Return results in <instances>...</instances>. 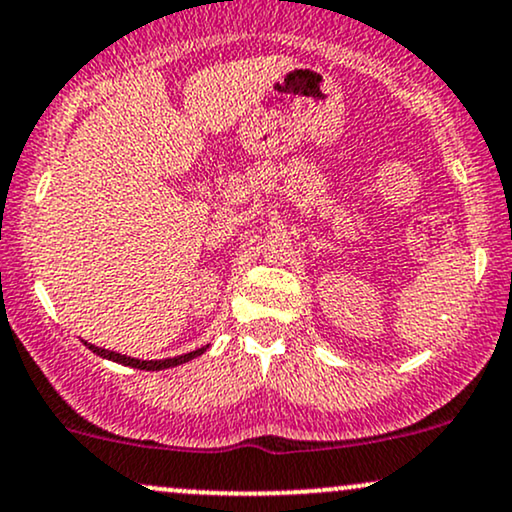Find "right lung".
Instances as JSON below:
<instances>
[{
    "mask_svg": "<svg viewBox=\"0 0 512 512\" xmlns=\"http://www.w3.org/2000/svg\"><path fill=\"white\" fill-rule=\"evenodd\" d=\"M86 346L93 351V354L108 358V361L122 363V366H132V368H139V370H163V368H173V366H180V363L192 361V358H197L199 354H204V351H207V346H202V349L190 351V354H182V356H175V358H163V361H139V358H129V356H125V354H117V351L101 349V346H93V344H86Z\"/></svg>",
    "mask_w": 512,
    "mask_h": 512,
    "instance_id": "obj_1",
    "label": "right lung"
}]
</instances>
